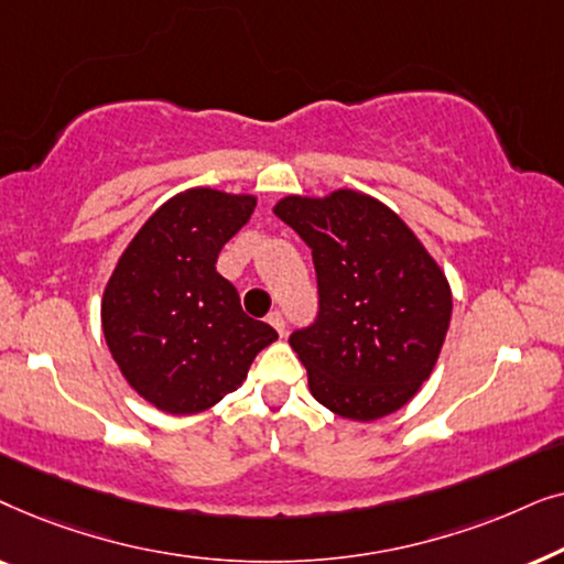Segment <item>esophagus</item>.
I'll list each match as a JSON object with an SVG mask.
<instances>
[{"instance_id":"1","label":"esophagus","mask_w":564,"mask_h":564,"mask_svg":"<svg viewBox=\"0 0 564 564\" xmlns=\"http://www.w3.org/2000/svg\"><path fill=\"white\" fill-rule=\"evenodd\" d=\"M267 321L272 323V326L276 328V334L284 336V328H288V326H284V315H282L280 311H272V313H269V315H267Z\"/></svg>"}]
</instances>
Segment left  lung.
I'll use <instances>...</instances> for the list:
<instances>
[{
	"label": "left lung",
	"instance_id": "left-lung-1",
	"mask_svg": "<svg viewBox=\"0 0 564 564\" xmlns=\"http://www.w3.org/2000/svg\"><path fill=\"white\" fill-rule=\"evenodd\" d=\"M274 215L313 253L318 315L290 336L313 398L351 421L395 413L444 346L452 318L444 272L390 207L361 192L292 195Z\"/></svg>",
	"mask_w": 564,
	"mask_h": 564
}]
</instances>
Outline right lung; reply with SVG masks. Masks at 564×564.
Returning <instances> with one entry per match:
<instances>
[{"instance_id":"obj_1","label":"right lung","mask_w":564,"mask_h":564,"mask_svg":"<svg viewBox=\"0 0 564 564\" xmlns=\"http://www.w3.org/2000/svg\"><path fill=\"white\" fill-rule=\"evenodd\" d=\"M253 207L251 195L182 192L143 223L107 282V346L130 388L159 411L213 408L276 338L269 323L243 313L236 288L215 269Z\"/></svg>"}]
</instances>
